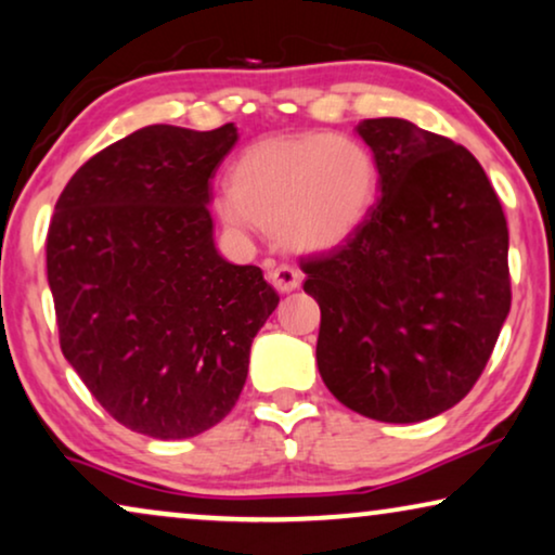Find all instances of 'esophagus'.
Segmentation results:
<instances>
[{
    "label": "esophagus",
    "instance_id": "obj_1",
    "mask_svg": "<svg viewBox=\"0 0 555 555\" xmlns=\"http://www.w3.org/2000/svg\"><path fill=\"white\" fill-rule=\"evenodd\" d=\"M268 280L278 293H293L300 285V272L291 264H275L268 270Z\"/></svg>",
    "mask_w": 555,
    "mask_h": 555
}]
</instances>
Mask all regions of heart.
Here are the masks:
<instances>
[{
    "label": "heart",
    "mask_w": 555,
    "mask_h": 555,
    "mask_svg": "<svg viewBox=\"0 0 555 555\" xmlns=\"http://www.w3.org/2000/svg\"><path fill=\"white\" fill-rule=\"evenodd\" d=\"M232 196L217 202L224 227H262L293 253H328L353 237L378 196V164L363 143L308 131L270 135L242 151Z\"/></svg>",
    "instance_id": "b5f03b06"
}]
</instances>
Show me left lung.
I'll return each mask as SVG.
<instances>
[{"mask_svg": "<svg viewBox=\"0 0 555 555\" xmlns=\"http://www.w3.org/2000/svg\"><path fill=\"white\" fill-rule=\"evenodd\" d=\"M356 133L378 164L366 222L328 255L300 262L321 306L315 359L340 404L414 424L467 397L507 313V222L465 146L404 118Z\"/></svg>", "mask_w": 555, "mask_h": 555, "instance_id": "1", "label": "left lung"}]
</instances>
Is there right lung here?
<instances>
[{
  "instance_id": "right-lung-1",
  "label": "right lung",
  "mask_w": 555,
  "mask_h": 555,
  "mask_svg": "<svg viewBox=\"0 0 555 555\" xmlns=\"http://www.w3.org/2000/svg\"><path fill=\"white\" fill-rule=\"evenodd\" d=\"M240 133L146 126L75 171L48 232L60 348L105 412L186 439L232 412L280 295L219 255L211 184Z\"/></svg>"
}]
</instances>
